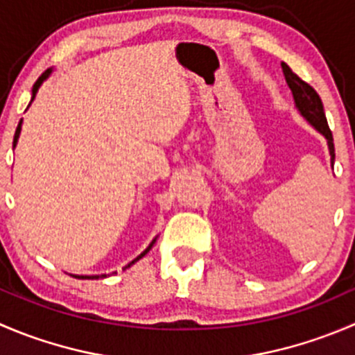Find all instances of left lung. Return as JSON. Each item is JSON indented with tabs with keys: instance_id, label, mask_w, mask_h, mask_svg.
<instances>
[{
	"instance_id": "1",
	"label": "left lung",
	"mask_w": 355,
	"mask_h": 355,
	"mask_svg": "<svg viewBox=\"0 0 355 355\" xmlns=\"http://www.w3.org/2000/svg\"><path fill=\"white\" fill-rule=\"evenodd\" d=\"M284 72V78H286L288 86H290L291 94H293L295 98V105L300 111V114L318 130L319 133H322L328 142V149H329V156H331V164L335 161V146H333V135L331 130H329L328 121H326L324 116V107H322L321 97L318 95V92L312 88L311 85L304 81V79L298 78L286 64H281Z\"/></svg>"
}]
</instances>
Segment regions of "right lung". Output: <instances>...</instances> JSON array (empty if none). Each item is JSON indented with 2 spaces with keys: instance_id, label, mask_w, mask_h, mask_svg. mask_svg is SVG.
Wrapping results in <instances>:
<instances>
[{
  "instance_id": "right-lung-1",
  "label": "right lung",
  "mask_w": 355,
  "mask_h": 355,
  "mask_svg": "<svg viewBox=\"0 0 355 355\" xmlns=\"http://www.w3.org/2000/svg\"><path fill=\"white\" fill-rule=\"evenodd\" d=\"M50 74H51V69H48V71H44V72H43V74H41V76H40V78H37V81H36V83H34V86H33V97H31V102H33V101H34V97H36L37 90H40V86H41V85H43V81H44V79H46V78H48V76H50ZM20 130H22V119H20L19 126H17V130H15V137H13V147H15V146H17V140H19V135H20ZM154 243H156V239H154V241H153V243H150V244H149V246H147V248H146V250H144V251H142V253H140V254H139V257H137V258H135V260H132V261H130V263H128V265H126L125 269H128V267H132V265H133V263H135V261H139V260H140V258H142V257H146V254H147V253H149V250H150V248H153V246H154ZM72 277H78V279H98V277H107V276H105V274H102V276H72Z\"/></svg>"
}]
</instances>
